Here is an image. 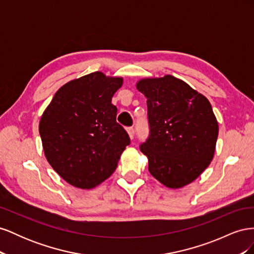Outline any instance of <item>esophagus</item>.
I'll list each match as a JSON object with an SVG mask.
<instances>
[{"mask_svg":"<svg viewBox=\"0 0 254 254\" xmlns=\"http://www.w3.org/2000/svg\"><path fill=\"white\" fill-rule=\"evenodd\" d=\"M127 132H128V134H129V136H130V139H133V136H134V128L133 127H129V128H127Z\"/></svg>","mask_w":254,"mask_h":254,"instance_id":"esophagus-1","label":"esophagus"}]
</instances>
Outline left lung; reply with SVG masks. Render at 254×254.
<instances>
[{
    "instance_id": "1",
    "label": "left lung",
    "mask_w": 254,
    "mask_h": 254,
    "mask_svg": "<svg viewBox=\"0 0 254 254\" xmlns=\"http://www.w3.org/2000/svg\"><path fill=\"white\" fill-rule=\"evenodd\" d=\"M136 88L147 98L149 135L140 149L149 173L170 189L187 186L214 156L218 123L210 102L172 75L142 79Z\"/></svg>"
}]
</instances>
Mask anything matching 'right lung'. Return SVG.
Instances as JSON below:
<instances>
[{
    "mask_svg": "<svg viewBox=\"0 0 254 254\" xmlns=\"http://www.w3.org/2000/svg\"><path fill=\"white\" fill-rule=\"evenodd\" d=\"M121 77L94 72L68 81L42 114L39 133L44 155L61 178L79 189H92L113 174L130 144L117 122L112 96Z\"/></svg>",
    "mask_w": 254,
    "mask_h": 254,
    "instance_id": "right-lung-1",
    "label": "right lung"
}]
</instances>
